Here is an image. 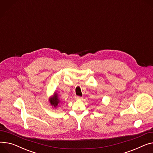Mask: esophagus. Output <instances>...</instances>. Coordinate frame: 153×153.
<instances>
[{
  "label": "esophagus",
  "instance_id": "34e87169",
  "mask_svg": "<svg viewBox=\"0 0 153 153\" xmlns=\"http://www.w3.org/2000/svg\"><path fill=\"white\" fill-rule=\"evenodd\" d=\"M82 98H83V97H81V96H75V99H76V100H79V99H81Z\"/></svg>",
  "mask_w": 153,
  "mask_h": 153
}]
</instances>
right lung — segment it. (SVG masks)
Returning <instances> with one entry per match:
<instances>
[{
  "label": "right lung",
  "instance_id": "right-lung-1",
  "mask_svg": "<svg viewBox=\"0 0 153 153\" xmlns=\"http://www.w3.org/2000/svg\"><path fill=\"white\" fill-rule=\"evenodd\" d=\"M50 101L51 104L54 107H56L58 105V104L60 103V100H59V99H58V96H57V94H55L53 96V97L51 98Z\"/></svg>",
  "mask_w": 153,
  "mask_h": 153
}]
</instances>
